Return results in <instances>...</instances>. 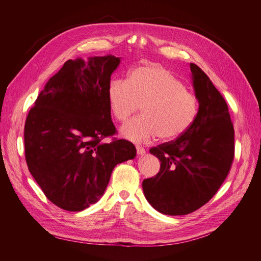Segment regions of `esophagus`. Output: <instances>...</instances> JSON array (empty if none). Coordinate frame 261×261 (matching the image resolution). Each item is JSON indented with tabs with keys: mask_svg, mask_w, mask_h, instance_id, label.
<instances>
[{
	"mask_svg": "<svg viewBox=\"0 0 261 261\" xmlns=\"http://www.w3.org/2000/svg\"><path fill=\"white\" fill-rule=\"evenodd\" d=\"M136 150H137V154L138 155H143V154L146 153V150L143 147H140V146H136Z\"/></svg>",
	"mask_w": 261,
	"mask_h": 261,
	"instance_id": "esophagus-1",
	"label": "esophagus"
}]
</instances>
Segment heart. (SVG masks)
Returning <instances> with one entry per match:
<instances>
[{
    "label": "heart",
    "instance_id": "b5f03b06",
    "mask_svg": "<svg viewBox=\"0 0 261 261\" xmlns=\"http://www.w3.org/2000/svg\"><path fill=\"white\" fill-rule=\"evenodd\" d=\"M110 112L125 122L141 106V116L126 123L121 135L145 143L159 136L174 140L192 127L198 114V100L169 69L147 64L133 68L126 81L112 80L107 88Z\"/></svg>",
    "mask_w": 261,
    "mask_h": 261
}]
</instances>
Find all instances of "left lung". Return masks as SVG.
I'll use <instances>...</instances> for the list:
<instances>
[{"instance_id":"left-lung-1","label":"left lung","mask_w":261,"mask_h":261,"mask_svg":"<svg viewBox=\"0 0 261 261\" xmlns=\"http://www.w3.org/2000/svg\"><path fill=\"white\" fill-rule=\"evenodd\" d=\"M199 109L184 135L150 149L160 171L143 181L146 199L163 215H188L216 195L234 159V127L224 98L203 70L191 63Z\"/></svg>"}]
</instances>
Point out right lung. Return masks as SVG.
Wrapping results in <instances>:
<instances>
[{"label": "right lung", "instance_id": "right-lung-1", "mask_svg": "<svg viewBox=\"0 0 261 261\" xmlns=\"http://www.w3.org/2000/svg\"><path fill=\"white\" fill-rule=\"evenodd\" d=\"M114 55L68 60L45 84L25 123L29 172L51 202L82 211L105 194L115 165L136 148L115 134L107 88L120 65Z\"/></svg>", "mask_w": 261, "mask_h": 261}]
</instances>
